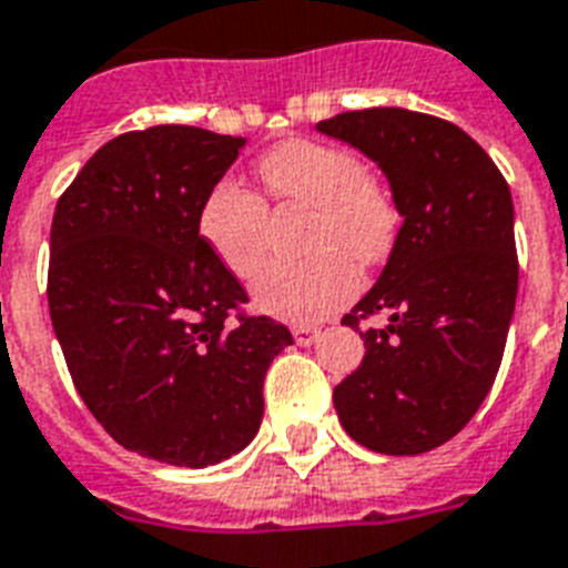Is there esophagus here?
Here are the masks:
<instances>
[{"instance_id":"esophagus-1","label":"esophagus","mask_w":568,"mask_h":568,"mask_svg":"<svg viewBox=\"0 0 568 568\" xmlns=\"http://www.w3.org/2000/svg\"><path fill=\"white\" fill-rule=\"evenodd\" d=\"M292 335L300 347H312V344L317 341V335H321V329H317V326H294Z\"/></svg>"}]
</instances>
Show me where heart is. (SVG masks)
Wrapping results in <instances>:
<instances>
[{
	"mask_svg": "<svg viewBox=\"0 0 568 568\" xmlns=\"http://www.w3.org/2000/svg\"><path fill=\"white\" fill-rule=\"evenodd\" d=\"M260 178L280 201L312 210L308 247L317 253L303 265H271L253 297L268 315L315 324L358 292L353 260L376 265L394 251L399 206L353 151L329 142L276 145L260 160ZM265 204L236 180L215 183L197 212V233L212 256L244 280L265 262Z\"/></svg>",
	"mask_w": 568,
	"mask_h": 568,
	"instance_id": "1",
	"label": "heart"
}]
</instances>
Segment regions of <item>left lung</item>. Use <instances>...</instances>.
Segmentation results:
<instances>
[{
    "instance_id": "obj_1",
    "label": "left lung",
    "mask_w": 568,
    "mask_h": 568,
    "mask_svg": "<svg viewBox=\"0 0 568 568\" xmlns=\"http://www.w3.org/2000/svg\"><path fill=\"white\" fill-rule=\"evenodd\" d=\"M388 178L403 227L371 292L341 324L364 329V358L332 399L356 444L419 455L467 426L499 373L519 265L510 189L458 124L403 108L315 124Z\"/></svg>"
}]
</instances>
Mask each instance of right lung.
<instances>
[{
    "instance_id": "obj_1",
    "label": "right lung",
    "mask_w": 568,
    "mask_h": 568,
    "mask_svg": "<svg viewBox=\"0 0 568 568\" xmlns=\"http://www.w3.org/2000/svg\"><path fill=\"white\" fill-rule=\"evenodd\" d=\"M244 136L156 124L101 145L58 201L49 312L78 394L116 444L212 467L260 432L271 362L294 344L197 233Z\"/></svg>"
}]
</instances>
